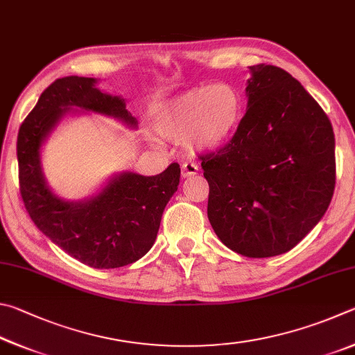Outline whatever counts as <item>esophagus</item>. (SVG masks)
<instances>
[{
  "instance_id": "34e87169",
  "label": "esophagus",
  "mask_w": 355,
  "mask_h": 355,
  "mask_svg": "<svg viewBox=\"0 0 355 355\" xmlns=\"http://www.w3.org/2000/svg\"><path fill=\"white\" fill-rule=\"evenodd\" d=\"M198 165L195 164V162H184L182 164V178H190L193 176V174L198 173Z\"/></svg>"
}]
</instances>
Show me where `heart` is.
I'll list each match as a JSON object with an SVG mask.
<instances>
[{"label":"heart","instance_id":"obj_1","mask_svg":"<svg viewBox=\"0 0 355 355\" xmlns=\"http://www.w3.org/2000/svg\"><path fill=\"white\" fill-rule=\"evenodd\" d=\"M241 116V98L232 85L216 83L195 87L159 110L155 126L170 140H184L193 151L226 143Z\"/></svg>","mask_w":355,"mask_h":355}]
</instances>
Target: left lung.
<instances>
[{
    "instance_id": "8db88e82",
    "label": "left lung",
    "mask_w": 355,
    "mask_h": 355,
    "mask_svg": "<svg viewBox=\"0 0 355 355\" xmlns=\"http://www.w3.org/2000/svg\"><path fill=\"white\" fill-rule=\"evenodd\" d=\"M248 110L225 146L200 154L207 216L229 250L284 254L316 226L335 190L331 120L300 80L275 65L250 67Z\"/></svg>"
}]
</instances>
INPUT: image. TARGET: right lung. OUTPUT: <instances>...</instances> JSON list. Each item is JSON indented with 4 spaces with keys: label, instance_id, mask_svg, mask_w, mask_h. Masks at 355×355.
Segmentation results:
<instances>
[{
    "label": "right lung",
    "instance_id": "1",
    "mask_svg": "<svg viewBox=\"0 0 355 355\" xmlns=\"http://www.w3.org/2000/svg\"><path fill=\"white\" fill-rule=\"evenodd\" d=\"M95 84L93 78L68 76L43 90L18 130V182L31 220L54 245L80 263L109 270L134 263L151 250L181 168L174 162L157 176L123 173L84 202L54 196L42 174L40 146L65 112L79 107L137 124L124 99L103 93Z\"/></svg>",
    "mask_w": 355,
    "mask_h": 355
}]
</instances>
